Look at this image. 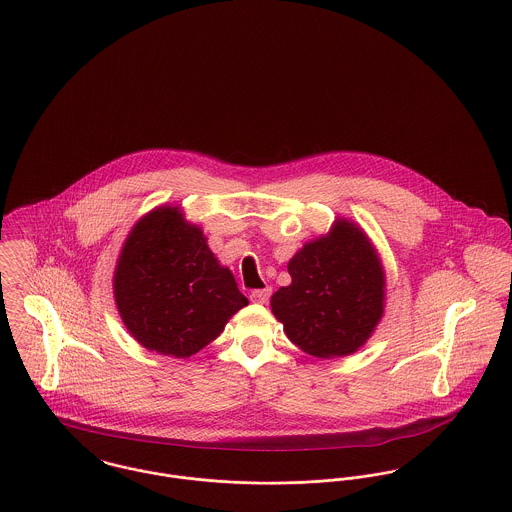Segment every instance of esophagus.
Segmentation results:
<instances>
[{
    "label": "esophagus",
    "instance_id": "34e87169",
    "mask_svg": "<svg viewBox=\"0 0 512 512\" xmlns=\"http://www.w3.org/2000/svg\"><path fill=\"white\" fill-rule=\"evenodd\" d=\"M270 295H272V290H256V292L250 293V301L262 305V303H268Z\"/></svg>",
    "mask_w": 512,
    "mask_h": 512
}]
</instances>
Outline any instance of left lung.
Segmentation results:
<instances>
[{"instance_id":"left-lung-1","label":"left lung","mask_w":512,"mask_h":512,"mask_svg":"<svg viewBox=\"0 0 512 512\" xmlns=\"http://www.w3.org/2000/svg\"><path fill=\"white\" fill-rule=\"evenodd\" d=\"M292 284L272 295V313L293 345L319 359L355 353L384 313V272L365 232L339 219L288 264Z\"/></svg>"}]
</instances>
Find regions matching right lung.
Masks as SVG:
<instances>
[{
	"label": "right lung",
	"mask_w": 512,
	"mask_h": 512,
	"mask_svg": "<svg viewBox=\"0 0 512 512\" xmlns=\"http://www.w3.org/2000/svg\"><path fill=\"white\" fill-rule=\"evenodd\" d=\"M114 297L132 337L147 351L187 359L215 341L248 299L220 266L197 224L159 207L128 234Z\"/></svg>",
	"instance_id": "right-lung-1"
}]
</instances>
